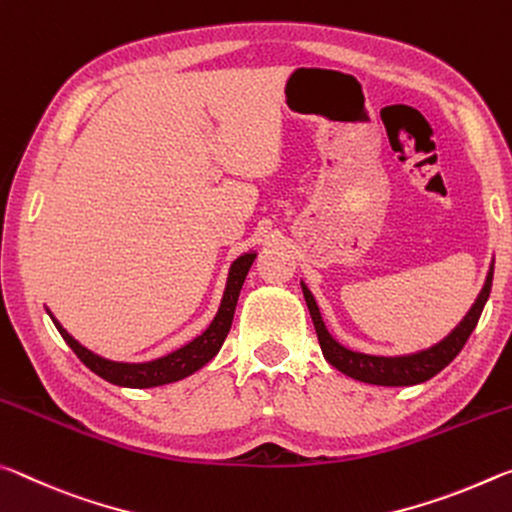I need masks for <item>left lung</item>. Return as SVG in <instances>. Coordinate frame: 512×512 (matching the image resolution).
<instances>
[{"instance_id":"obj_1","label":"left lung","mask_w":512,"mask_h":512,"mask_svg":"<svg viewBox=\"0 0 512 512\" xmlns=\"http://www.w3.org/2000/svg\"><path fill=\"white\" fill-rule=\"evenodd\" d=\"M492 274H494V267L490 265V272L485 276V283L479 292V297H476L467 315L460 320V324L447 335L445 340H440L438 345H433L429 349L415 351V354H406V356H370V354H360V351H351L347 347H342L340 342L326 331V324L320 315V308H317V301L311 295V290L304 286V281H301V290H304L306 306L313 317L322 354L335 367V370H340L342 374H347L351 379L363 381V383L399 388V385H417L433 379L435 374L445 370L451 360L460 354V349L465 347L467 338L476 329V322H479V317L483 313L485 301L490 297Z\"/></svg>"}]
</instances>
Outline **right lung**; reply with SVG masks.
I'll return each instance as SVG.
<instances>
[{"instance_id":"add662e5","label":"right lung","mask_w":512,"mask_h":512,"mask_svg":"<svg viewBox=\"0 0 512 512\" xmlns=\"http://www.w3.org/2000/svg\"><path fill=\"white\" fill-rule=\"evenodd\" d=\"M254 258L256 254L251 251V254H242L233 261L229 270V279H226L222 304L217 308V315L213 317V322L208 324V329L204 333L197 335L195 340L188 342V345H183L181 349L172 351V354L156 360H147V363H117V360L97 356L95 351L86 349L81 342L74 340L52 313L49 311L47 313L56 324L58 333L63 335V340L70 345L74 354L79 356L81 363L90 367L97 376H102V379H106L108 383L124 385V388H156V385L186 379V376H190L192 372L201 370V367H204L208 360H213V356L220 351L222 342L226 340V333L231 329L238 295L242 290V283H245L249 267L254 263Z\"/></svg>"}]
</instances>
